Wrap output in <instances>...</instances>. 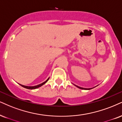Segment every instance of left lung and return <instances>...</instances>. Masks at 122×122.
Here are the masks:
<instances>
[{"label":"left lung","mask_w":122,"mask_h":122,"mask_svg":"<svg viewBox=\"0 0 122 122\" xmlns=\"http://www.w3.org/2000/svg\"><path fill=\"white\" fill-rule=\"evenodd\" d=\"M77 87V88H79L80 89H85V90H89V89H91V88H88V89H86V88H81V87H79L78 86H76Z\"/></svg>","instance_id":"left-lung-1"}]
</instances>
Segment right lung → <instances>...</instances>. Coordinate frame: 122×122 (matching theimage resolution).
I'll return each instance as SVG.
<instances>
[{
  "label": "right lung",
  "instance_id": "right-lung-1",
  "mask_svg": "<svg viewBox=\"0 0 122 122\" xmlns=\"http://www.w3.org/2000/svg\"><path fill=\"white\" fill-rule=\"evenodd\" d=\"M49 78L47 80L45 81V82H42V84H39V85H36V86H25V85H21V84H20V85H21V86H22V87H24V88H26V89H37V88H39V87L41 86L42 85H43V84H45V83H46V82L48 80H49Z\"/></svg>",
  "mask_w": 122,
  "mask_h": 122
}]
</instances>
